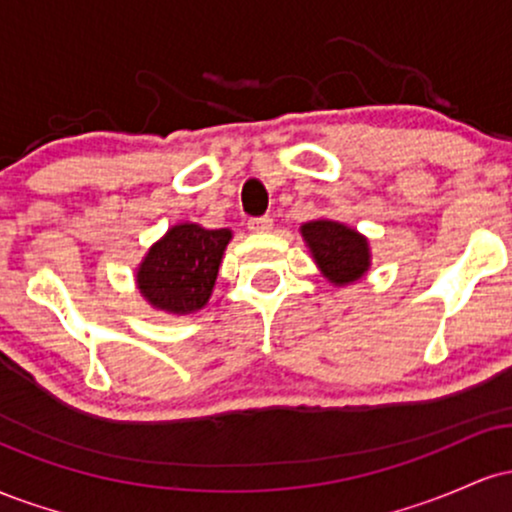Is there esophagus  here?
I'll use <instances>...</instances> for the list:
<instances>
[{"label":"esophagus","instance_id":"34e87169","mask_svg":"<svg viewBox=\"0 0 512 512\" xmlns=\"http://www.w3.org/2000/svg\"><path fill=\"white\" fill-rule=\"evenodd\" d=\"M272 219H269V216H255V219H250L248 221V228L252 233H269L272 231Z\"/></svg>","mask_w":512,"mask_h":512}]
</instances>
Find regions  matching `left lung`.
Returning <instances> with one entry per match:
<instances>
[{
    "mask_svg": "<svg viewBox=\"0 0 512 512\" xmlns=\"http://www.w3.org/2000/svg\"><path fill=\"white\" fill-rule=\"evenodd\" d=\"M301 236L322 276L334 286L354 284L370 269L368 238L339 221L317 219L301 226Z\"/></svg>",
    "mask_w": 512,
    "mask_h": 512,
    "instance_id": "left-lung-1",
    "label": "left lung"
}]
</instances>
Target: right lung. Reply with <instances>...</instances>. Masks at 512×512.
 <instances>
[{"label": "right lung", "mask_w": 512, "mask_h": 512, "mask_svg": "<svg viewBox=\"0 0 512 512\" xmlns=\"http://www.w3.org/2000/svg\"><path fill=\"white\" fill-rule=\"evenodd\" d=\"M233 233L178 223L146 252L137 267V289L151 308L170 315H190L209 303L221 257Z\"/></svg>", "instance_id": "1"}]
</instances>
